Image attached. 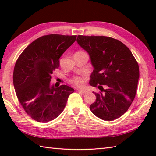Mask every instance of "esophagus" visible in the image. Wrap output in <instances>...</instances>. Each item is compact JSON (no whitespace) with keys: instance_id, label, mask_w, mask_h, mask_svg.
<instances>
[{"instance_id":"obj_1","label":"esophagus","mask_w":156,"mask_h":156,"mask_svg":"<svg viewBox=\"0 0 156 156\" xmlns=\"http://www.w3.org/2000/svg\"><path fill=\"white\" fill-rule=\"evenodd\" d=\"M78 92H80V93H83V94L87 93V91L84 90V89H78Z\"/></svg>"}]
</instances>
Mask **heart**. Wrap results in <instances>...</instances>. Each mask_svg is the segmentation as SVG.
Here are the masks:
<instances>
[{"mask_svg": "<svg viewBox=\"0 0 156 156\" xmlns=\"http://www.w3.org/2000/svg\"><path fill=\"white\" fill-rule=\"evenodd\" d=\"M71 83L76 86L81 87L84 84V80L83 78L80 77V76H75V77L72 78V80H71Z\"/></svg>", "mask_w": 156, "mask_h": 156, "instance_id": "b5f03b06", "label": "heart"}]
</instances>
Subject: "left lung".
Masks as SVG:
<instances>
[{"instance_id": "1", "label": "left lung", "mask_w": 156, "mask_h": 156, "mask_svg": "<svg viewBox=\"0 0 156 156\" xmlns=\"http://www.w3.org/2000/svg\"><path fill=\"white\" fill-rule=\"evenodd\" d=\"M76 41L88 53L94 67L89 84L100 90L94 92L96 100L89 107L91 112L103 120L117 119L135 98L140 76L138 62L125 44L113 38L79 35Z\"/></svg>"}]
</instances>
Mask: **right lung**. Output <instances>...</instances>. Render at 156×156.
<instances>
[{"instance_id": "right-lung-1", "label": "right lung", "mask_w": 156, "mask_h": 156, "mask_svg": "<svg viewBox=\"0 0 156 156\" xmlns=\"http://www.w3.org/2000/svg\"><path fill=\"white\" fill-rule=\"evenodd\" d=\"M76 36H41L29 44L16 60L13 74L16 94L25 112L37 122L57 118L74 91L65 84L55 87L50 82L54 71L59 67L60 56Z\"/></svg>"}]
</instances>
